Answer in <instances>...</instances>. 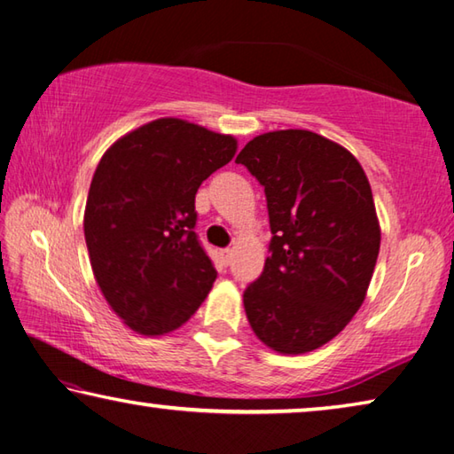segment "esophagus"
<instances>
[{
	"label": "esophagus",
	"instance_id": "obj_1",
	"mask_svg": "<svg viewBox=\"0 0 454 454\" xmlns=\"http://www.w3.org/2000/svg\"><path fill=\"white\" fill-rule=\"evenodd\" d=\"M218 256H220V262L224 264V266H228L230 264V260H232V250H220L218 252Z\"/></svg>",
	"mask_w": 454,
	"mask_h": 454
}]
</instances>
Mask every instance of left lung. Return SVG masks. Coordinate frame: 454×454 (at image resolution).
Masks as SVG:
<instances>
[{
	"mask_svg": "<svg viewBox=\"0 0 454 454\" xmlns=\"http://www.w3.org/2000/svg\"><path fill=\"white\" fill-rule=\"evenodd\" d=\"M236 162L264 186L274 234L246 318L280 355L317 350L366 298L380 250L371 184L347 148L309 129L256 136Z\"/></svg>",
	"mask_w": 454,
	"mask_h": 454,
	"instance_id": "obj_1",
	"label": "left lung"
}]
</instances>
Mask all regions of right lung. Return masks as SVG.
I'll list each match as a JSON object with an SVG mask.
<instances>
[{
    "mask_svg": "<svg viewBox=\"0 0 454 454\" xmlns=\"http://www.w3.org/2000/svg\"><path fill=\"white\" fill-rule=\"evenodd\" d=\"M236 148L234 136L160 118L99 160L83 234L99 290L134 333H172L208 296L216 270L194 232L196 192Z\"/></svg>",
    "mask_w": 454,
    "mask_h": 454,
    "instance_id": "obj_1",
    "label": "right lung"
}]
</instances>
